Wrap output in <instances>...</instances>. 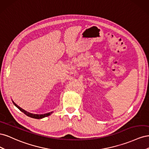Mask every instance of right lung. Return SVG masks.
Instances as JSON below:
<instances>
[{
  "mask_svg": "<svg viewBox=\"0 0 149 149\" xmlns=\"http://www.w3.org/2000/svg\"><path fill=\"white\" fill-rule=\"evenodd\" d=\"M12 102H13V104H14L20 111H22V112H24V113L25 115H26V116H29V117H30V118H34V119H42V118H45V117H47V116H49L50 114H52L53 113V112L52 111V112H48V113L44 114H31V113H30V112H26V111L24 110L23 109H22L21 107H20L19 106H17V105L16 104H15L14 102H13V101H12Z\"/></svg>",
  "mask_w": 149,
  "mask_h": 149,
  "instance_id": "1",
  "label": "right lung"
}]
</instances>
